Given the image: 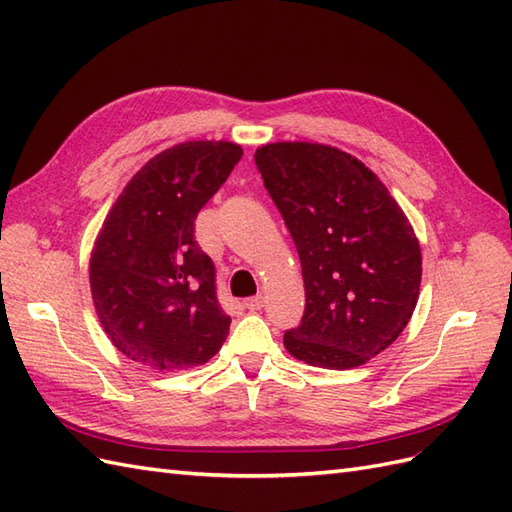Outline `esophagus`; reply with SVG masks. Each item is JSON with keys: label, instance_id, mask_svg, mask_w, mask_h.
Listing matches in <instances>:
<instances>
[{"label": "esophagus", "instance_id": "1", "mask_svg": "<svg viewBox=\"0 0 512 512\" xmlns=\"http://www.w3.org/2000/svg\"><path fill=\"white\" fill-rule=\"evenodd\" d=\"M264 303H266V300H264V296H261V294H257V296H251V298H246V300H244V307H246L248 311H259L261 307H264Z\"/></svg>", "mask_w": 512, "mask_h": 512}]
</instances>
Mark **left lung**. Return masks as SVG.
<instances>
[{
    "instance_id": "obj_1",
    "label": "left lung",
    "mask_w": 512,
    "mask_h": 512,
    "mask_svg": "<svg viewBox=\"0 0 512 512\" xmlns=\"http://www.w3.org/2000/svg\"><path fill=\"white\" fill-rule=\"evenodd\" d=\"M255 164L300 257L305 313L283 344L316 368L352 370L396 342L422 281V251L372 170L335 147L274 142Z\"/></svg>"
}]
</instances>
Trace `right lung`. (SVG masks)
Segmentation results:
<instances>
[{
	"instance_id": "1",
	"label": "right lung",
	"mask_w": 512,
	"mask_h": 512,
	"mask_svg": "<svg viewBox=\"0 0 512 512\" xmlns=\"http://www.w3.org/2000/svg\"><path fill=\"white\" fill-rule=\"evenodd\" d=\"M242 149L181 142L144 164L116 199L90 257V292L112 344L153 370L203 365L227 339L214 264L194 240L201 207Z\"/></svg>"
}]
</instances>
